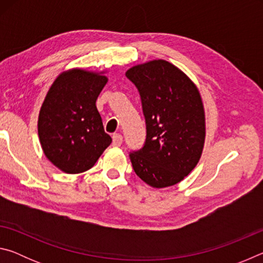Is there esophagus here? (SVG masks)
I'll return each instance as SVG.
<instances>
[{
  "label": "esophagus",
  "mask_w": 263,
  "mask_h": 263,
  "mask_svg": "<svg viewBox=\"0 0 263 263\" xmlns=\"http://www.w3.org/2000/svg\"><path fill=\"white\" fill-rule=\"evenodd\" d=\"M123 142V137L121 135H118V133H116L112 137V145L116 146V147H118V146H121Z\"/></svg>",
  "instance_id": "esophagus-1"
}]
</instances>
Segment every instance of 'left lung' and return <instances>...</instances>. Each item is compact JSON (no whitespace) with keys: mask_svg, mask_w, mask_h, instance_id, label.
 <instances>
[{"mask_svg":"<svg viewBox=\"0 0 263 263\" xmlns=\"http://www.w3.org/2000/svg\"><path fill=\"white\" fill-rule=\"evenodd\" d=\"M141 97L146 142L130 154L133 171L153 188L184 180L198 163L205 142V111L197 86L166 60H151L126 70Z\"/></svg>","mask_w":263,"mask_h":263,"instance_id":"obj_1","label":"left lung"}]
</instances>
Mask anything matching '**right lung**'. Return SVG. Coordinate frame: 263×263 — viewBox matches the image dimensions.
Wrapping results in <instances>:
<instances>
[{"instance_id": "1", "label": "right lung", "mask_w": 263, "mask_h": 263, "mask_svg": "<svg viewBox=\"0 0 263 263\" xmlns=\"http://www.w3.org/2000/svg\"><path fill=\"white\" fill-rule=\"evenodd\" d=\"M106 70L70 68L48 89L39 110L38 136L45 157L66 174L90 169L111 144L96 108Z\"/></svg>"}]
</instances>
